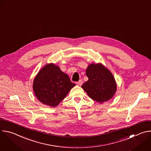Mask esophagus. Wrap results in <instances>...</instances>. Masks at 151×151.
<instances>
[{
	"instance_id": "obj_1",
	"label": "esophagus",
	"mask_w": 151,
	"mask_h": 151,
	"mask_svg": "<svg viewBox=\"0 0 151 151\" xmlns=\"http://www.w3.org/2000/svg\"><path fill=\"white\" fill-rule=\"evenodd\" d=\"M82 83H83V81H82V80H81V79L79 80L78 82H76V83L78 85H79V86L82 85Z\"/></svg>"
}]
</instances>
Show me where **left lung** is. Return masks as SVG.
Returning <instances> with one entry per match:
<instances>
[{"label": "left lung", "instance_id": "obj_1", "mask_svg": "<svg viewBox=\"0 0 151 151\" xmlns=\"http://www.w3.org/2000/svg\"><path fill=\"white\" fill-rule=\"evenodd\" d=\"M88 80L82 85L89 97L99 103L108 101L116 91V84L111 72L101 64H91L86 70Z\"/></svg>", "mask_w": 151, "mask_h": 151}]
</instances>
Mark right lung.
<instances>
[{"instance_id":"1","label":"right lung","mask_w":151,"mask_h":151,"mask_svg":"<svg viewBox=\"0 0 151 151\" xmlns=\"http://www.w3.org/2000/svg\"><path fill=\"white\" fill-rule=\"evenodd\" d=\"M75 85L69 77L54 64H47L36 75L33 88L37 99L43 104L57 106Z\"/></svg>"}]
</instances>
